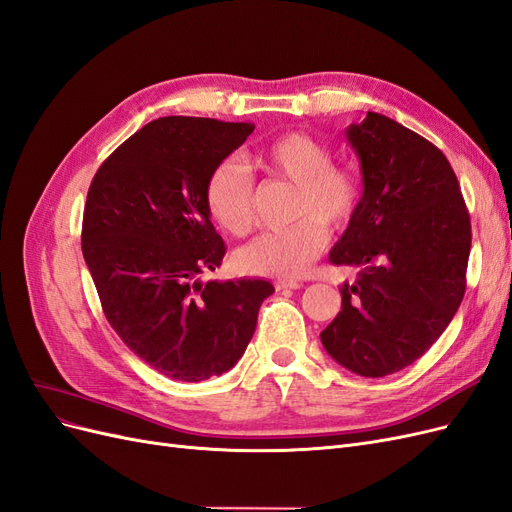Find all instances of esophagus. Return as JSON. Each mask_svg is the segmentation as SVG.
Listing matches in <instances>:
<instances>
[{"instance_id": "esophagus-1", "label": "esophagus", "mask_w": 512, "mask_h": 512, "mask_svg": "<svg viewBox=\"0 0 512 512\" xmlns=\"http://www.w3.org/2000/svg\"><path fill=\"white\" fill-rule=\"evenodd\" d=\"M301 284L292 282V280H277L275 282V290H299Z\"/></svg>"}]
</instances>
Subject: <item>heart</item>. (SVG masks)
<instances>
[{"mask_svg": "<svg viewBox=\"0 0 512 512\" xmlns=\"http://www.w3.org/2000/svg\"><path fill=\"white\" fill-rule=\"evenodd\" d=\"M262 173L294 183L292 215L282 230H269L237 254L245 273L299 277L324 252L331 230H344L361 205V181L350 168L333 164L331 149L305 132L273 138L254 153ZM205 207L228 235L241 237L254 224V183L239 160H222L205 183ZM324 223L328 225L323 226Z\"/></svg>", "mask_w": 512, "mask_h": 512, "instance_id": "b5f03b06", "label": "heart"}]
</instances>
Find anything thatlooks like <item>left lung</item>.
Instances as JSON below:
<instances>
[{"instance_id": "left-lung-1", "label": "left lung", "mask_w": 512, "mask_h": 512, "mask_svg": "<svg viewBox=\"0 0 512 512\" xmlns=\"http://www.w3.org/2000/svg\"><path fill=\"white\" fill-rule=\"evenodd\" d=\"M346 138L361 162L363 194L329 260L359 277L339 288L342 312L320 342L354 374L382 378L421 359L457 314L470 215L451 164L423 136L367 113Z\"/></svg>"}]
</instances>
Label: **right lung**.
Returning <instances> with one entry per match:
<instances>
[{"mask_svg":"<svg viewBox=\"0 0 512 512\" xmlns=\"http://www.w3.org/2000/svg\"><path fill=\"white\" fill-rule=\"evenodd\" d=\"M252 123L160 117L104 160L89 185L83 256L106 320L162 376L200 382L235 367L275 292L267 280H209L226 254L205 183Z\"/></svg>","mask_w":512,"mask_h":512,"instance_id":"right-lung-1","label":"right lung"}]
</instances>
